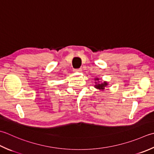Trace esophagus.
<instances>
[{
  "mask_svg": "<svg viewBox=\"0 0 154 154\" xmlns=\"http://www.w3.org/2000/svg\"><path fill=\"white\" fill-rule=\"evenodd\" d=\"M74 71L75 72H81V71H82V69L79 68V69H74Z\"/></svg>",
  "mask_w": 154,
  "mask_h": 154,
  "instance_id": "obj_1",
  "label": "esophagus"
}]
</instances>
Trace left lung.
<instances>
[{"instance_id":"1","label":"left lung","mask_w":154,"mask_h":154,"mask_svg":"<svg viewBox=\"0 0 154 154\" xmlns=\"http://www.w3.org/2000/svg\"><path fill=\"white\" fill-rule=\"evenodd\" d=\"M95 80H99V79H97V78H96V79H95ZM96 83V82H95ZM107 82H104L103 83H101V84H97V85H95V87L96 88H97V89H105V86H107Z\"/></svg>"}]
</instances>
